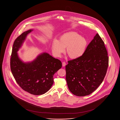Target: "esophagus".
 <instances>
[{
	"label": "esophagus",
	"mask_w": 120,
	"mask_h": 120,
	"mask_svg": "<svg viewBox=\"0 0 120 120\" xmlns=\"http://www.w3.org/2000/svg\"><path fill=\"white\" fill-rule=\"evenodd\" d=\"M62 65H63V67H65L66 65V63L65 62H63V63H62Z\"/></svg>",
	"instance_id": "esophagus-1"
}]
</instances>
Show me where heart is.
Wrapping results in <instances>:
<instances>
[{
	"mask_svg": "<svg viewBox=\"0 0 120 120\" xmlns=\"http://www.w3.org/2000/svg\"><path fill=\"white\" fill-rule=\"evenodd\" d=\"M87 45V42L85 38L77 32L71 31L62 35L59 41L56 39L53 40L52 49L54 55L60 57L66 48V52L69 57L76 59L83 55Z\"/></svg>",
	"mask_w": 120,
	"mask_h": 120,
	"instance_id": "b5f03b06",
	"label": "heart"
}]
</instances>
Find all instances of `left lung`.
I'll use <instances>...</instances> for the list:
<instances>
[{
	"instance_id": "1",
	"label": "left lung",
	"mask_w": 120,
	"mask_h": 120,
	"mask_svg": "<svg viewBox=\"0 0 120 120\" xmlns=\"http://www.w3.org/2000/svg\"><path fill=\"white\" fill-rule=\"evenodd\" d=\"M104 43L97 33L80 57L68 61L66 79L70 91L85 96L95 91L102 83L109 66Z\"/></svg>"
}]
</instances>
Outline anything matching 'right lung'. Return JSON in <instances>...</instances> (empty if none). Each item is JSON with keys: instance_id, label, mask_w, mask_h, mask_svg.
<instances>
[{"instance_id": "right-lung-1", "label": "right lung", "mask_w": 120, "mask_h": 120, "mask_svg": "<svg viewBox=\"0 0 120 120\" xmlns=\"http://www.w3.org/2000/svg\"><path fill=\"white\" fill-rule=\"evenodd\" d=\"M23 32L15 40L10 58L12 75L21 88L30 94L39 95L49 90L53 83V75L62 66L61 62L44 52L32 62L24 63L18 57L17 51L26 35L32 31Z\"/></svg>"}]
</instances>
